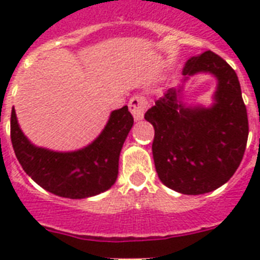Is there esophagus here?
Returning a JSON list of instances; mask_svg holds the SVG:
<instances>
[{
	"label": "esophagus",
	"mask_w": 260,
	"mask_h": 260,
	"mask_svg": "<svg viewBox=\"0 0 260 260\" xmlns=\"http://www.w3.org/2000/svg\"><path fill=\"white\" fill-rule=\"evenodd\" d=\"M129 110L131 113L134 114V118L136 121H140L144 117V113L147 110V100L143 95H134L129 100Z\"/></svg>",
	"instance_id": "34e87169"
}]
</instances>
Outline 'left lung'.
Returning <instances> with one entry per match:
<instances>
[{
  "label": "left lung",
  "mask_w": 260,
  "mask_h": 260,
  "mask_svg": "<svg viewBox=\"0 0 260 260\" xmlns=\"http://www.w3.org/2000/svg\"><path fill=\"white\" fill-rule=\"evenodd\" d=\"M183 83L196 74H210L217 87L210 106H187L182 89L170 87L144 118L155 129L152 156L163 185L197 196L213 191L238 170L248 139V118L235 70L212 51L185 63Z\"/></svg>",
  "instance_id": "obj_1"
}]
</instances>
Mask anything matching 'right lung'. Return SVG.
<instances>
[{"instance_id":"obj_1","label":"right lung","mask_w":260,"mask_h":260,"mask_svg":"<svg viewBox=\"0 0 260 260\" xmlns=\"http://www.w3.org/2000/svg\"><path fill=\"white\" fill-rule=\"evenodd\" d=\"M134 125L128 106L113 110L95 140L81 150L59 152L32 144L18 125L14 108L10 139L14 154L39 186L59 197L81 200L110 189L117 179L122 144Z\"/></svg>"}]
</instances>
